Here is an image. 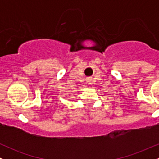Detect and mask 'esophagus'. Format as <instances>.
<instances>
[{"label":"esophagus","instance_id":"1","mask_svg":"<svg viewBox=\"0 0 159 159\" xmlns=\"http://www.w3.org/2000/svg\"><path fill=\"white\" fill-rule=\"evenodd\" d=\"M87 82H88L89 84H91V81H90V80H88V81H87Z\"/></svg>","mask_w":159,"mask_h":159}]
</instances>
